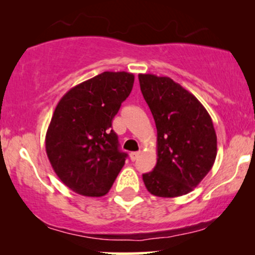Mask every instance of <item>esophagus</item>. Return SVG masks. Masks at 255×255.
I'll use <instances>...</instances> for the list:
<instances>
[{
    "label": "esophagus",
    "instance_id": "obj_1",
    "mask_svg": "<svg viewBox=\"0 0 255 255\" xmlns=\"http://www.w3.org/2000/svg\"><path fill=\"white\" fill-rule=\"evenodd\" d=\"M139 154H140L139 151H137V152H130V153H129V158H130L131 162H134V160H136V158L139 157Z\"/></svg>",
    "mask_w": 255,
    "mask_h": 255
}]
</instances>
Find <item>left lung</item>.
<instances>
[{
	"instance_id": "1",
	"label": "left lung",
	"mask_w": 255,
	"mask_h": 255,
	"mask_svg": "<svg viewBox=\"0 0 255 255\" xmlns=\"http://www.w3.org/2000/svg\"><path fill=\"white\" fill-rule=\"evenodd\" d=\"M139 83L157 128V164L142 180L156 197H181L192 192L215 163L212 119L195 96L170 78L139 74Z\"/></svg>"
}]
</instances>
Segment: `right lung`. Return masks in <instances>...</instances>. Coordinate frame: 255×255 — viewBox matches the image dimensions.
Instances as JSON below:
<instances>
[{"instance_id":"obj_1","label":"right lung","mask_w":255,"mask_h":255,"mask_svg":"<svg viewBox=\"0 0 255 255\" xmlns=\"http://www.w3.org/2000/svg\"><path fill=\"white\" fill-rule=\"evenodd\" d=\"M134 75L104 72L72 87L60 99L45 135L50 164L68 188L103 197L125 165L111 122L129 96Z\"/></svg>"}]
</instances>
